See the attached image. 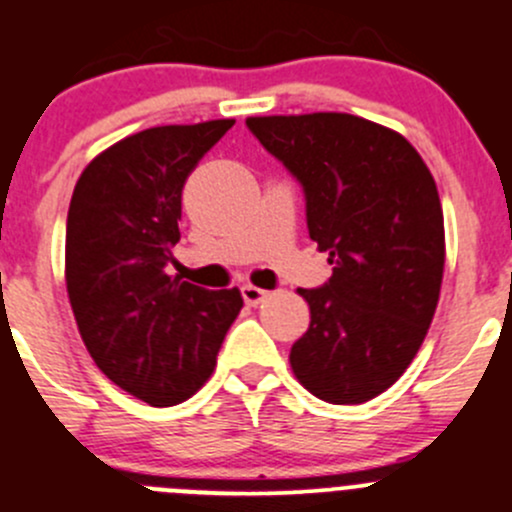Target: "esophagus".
<instances>
[{
    "instance_id": "obj_1",
    "label": "esophagus",
    "mask_w": 512,
    "mask_h": 512,
    "mask_svg": "<svg viewBox=\"0 0 512 512\" xmlns=\"http://www.w3.org/2000/svg\"><path fill=\"white\" fill-rule=\"evenodd\" d=\"M267 295H270L267 290L255 288V285H242V298H245V303L252 305V308H255V305H260V303H265Z\"/></svg>"
}]
</instances>
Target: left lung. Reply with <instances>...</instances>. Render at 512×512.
Here are the masks:
<instances>
[{
    "instance_id": "1",
    "label": "left lung",
    "mask_w": 512,
    "mask_h": 512,
    "mask_svg": "<svg viewBox=\"0 0 512 512\" xmlns=\"http://www.w3.org/2000/svg\"><path fill=\"white\" fill-rule=\"evenodd\" d=\"M247 128L305 191L310 240L333 275L303 290L310 326L293 374L331 404H364L417 356L444 272L437 184L417 148L351 113L255 116Z\"/></svg>"
}]
</instances>
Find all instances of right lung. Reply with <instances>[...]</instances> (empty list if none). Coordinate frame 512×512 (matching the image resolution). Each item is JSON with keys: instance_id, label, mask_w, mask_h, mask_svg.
I'll list each match as a JSON object with an SVG mask.
<instances>
[{"instance_id": "add662e5", "label": "right lung", "mask_w": 512, "mask_h": 512, "mask_svg": "<svg viewBox=\"0 0 512 512\" xmlns=\"http://www.w3.org/2000/svg\"><path fill=\"white\" fill-rule=\"evenodd\" d=\"M232 118L156 126L95 156L75 184L65 285L95 366L151 407L197 394L217 366L240 290L166 275L179 242L181 189Z\"/></svg>"}]
</instances>
